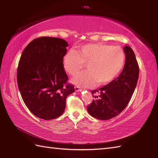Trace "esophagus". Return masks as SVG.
<instances>
[{
  "instance_id": "34e87169",
  "label": "esophagus",
  "mask_w": 158,
  "mask_h": 158,
  "mask_svg": "<svg viewBox=\"0 0 158 158\" xmlns=\"http://www.w3.org/2000/svg\"><path fill=\"white\" fill-rule=\"evenodd\" d=\"M75 89L76 92H81L82 90V89L80 88L79 86H77V85L75 86Z\"/></svg>"
}]
</instances>
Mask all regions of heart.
I'll return each mask as SVG.
<instances>
[{
    "mask_svg": "<svg viewBox=\"0 0 158 158\" xmlns=\"http://www.w3.org/2000/svg\"><path fill=\"white\" fill-rule=\"evenodd\" d=\"M125 52L119 46L102 43H89L70 49L63 58L66 71L75 75L86 64L88 70L73 78L72 82L81 87L106 84L115 78L125 62Z\"/></svg>",
    "mask_w": 158,
    "mask_h": 158,
    "instance_id": "obj_1",
    "label": "heart"
}]
</instances>
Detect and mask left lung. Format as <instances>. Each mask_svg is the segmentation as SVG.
Returning <instances> with one entry per match:
<instances>
[{"label": "left lung", "instance_id": "1", "mask_svg": "<svg viewBox=\"0 0 158 158\" xmlns=\"http://www.w3.org/2000/svg\"><path fill=\"white\" fill-rule=\"evenodd\" d=\"M126 62L119 76L98 89L92 90L94 99L87 106L90 115L108 120L118 115L126 108L139 79V68L132 49L125 46Z\"/></svg>", "mask_w": 158, "mask_h": 158}]
</instances>
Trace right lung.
<instances>
[{
    "label": "right lung",
    "instance_id": "right-lung-1",
    "mask_svg": "<svg viewBox=\"0 0 158 158\" xmlns=\"http://www.w3.org/2000/svg\"><path fill=\"white\" fill-rule=\"evenodd\" d=\"M67 47L65 40L42 36L30 43L20 57L18 88L26 106L41 119L62 115L67 96L75 92L63 66Z\"/></svg>",
    "mask_w": 158,
    "mask_h": 158
}]
</instances>
